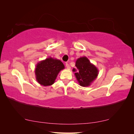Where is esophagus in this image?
Segmentation results:
<instances>
[{
    "label": "esophagus",
    "mask_w": 134,
    "mask_h": 134,
    "mask_svg": "<svg viewBox=\"0 0 134 134\" xmlns=\"http://www.w3.org/2000/svg\"><path fill=\"white\" fill-rule=\"evenodd\" d=\"M65 66H66V68H67V69H71V67H70V65L69 64H68V63H66V64H65Z\"/></svg>",
    "instance_id": "obj_1"
}]
</instances>
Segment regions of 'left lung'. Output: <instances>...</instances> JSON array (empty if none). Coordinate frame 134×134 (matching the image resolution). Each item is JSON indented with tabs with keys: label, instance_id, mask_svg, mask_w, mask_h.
I'll list each match as a JSON object with an SVG mask.
<instances>
[{
	"label": "left lung",
	"instance_id": "8db88e82",
	"mask_svg": "<svg viewBox=\"0 0 134 134\" xmlns=\"http://www.w3.org/2000/svg\"><path fill=\"white\" fill-rule=\"evenodd\" d=\"M76 68H74L72 71L80 86H89L97 77L98 70L94 65L91 63L86 56L81 57L76 60Z\"/></svg>",
	"mask_w": 134,
	"mask_h": 134
}]
</instances>
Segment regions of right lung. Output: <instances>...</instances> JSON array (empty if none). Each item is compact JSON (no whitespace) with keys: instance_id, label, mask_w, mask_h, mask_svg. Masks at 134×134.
Here are the masks:
<instances>
[{"instance_id":"right-lung-1","label":"right lung","mask_w":134,"mask_h":134,"mask_svg":"<svg viewBox=\"0 0 134 134\" xmlns=\"http://www.w3.org/2000/svg\"><path fill=\"white\" fill-rule=\"evenodd\" d=\"M64 68L60 60L49 57L36 64L35 71L36 81L41 86H51L55 83L59 72Z\"/></svg>"}]
</instances>
